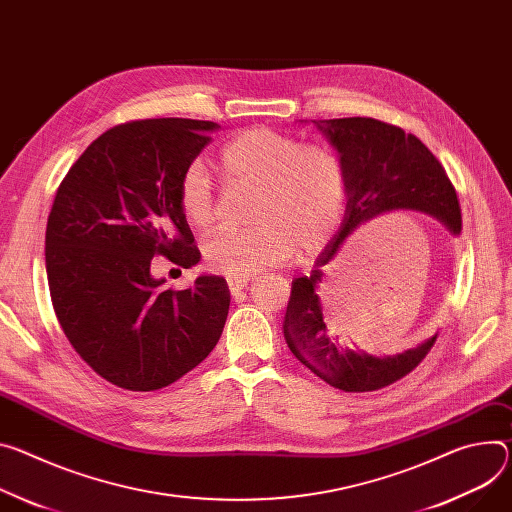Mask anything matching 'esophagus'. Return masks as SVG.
I'll list each match as a JSON object with an SVG mask.
<instances>
[{"label": "esophagus", "instance_id": "esophagus-1", "mask_svg": "<svg viewBox=\"0 0 512 512\" xmlns=\"http://www.w3.org/2000/svg\"><path fill=\"white\" fill-rule=\"evenodd\" d=\"M226 284H228L230 294H239L243 288H247V284H249V277H245V275L226 277Z\"/></svg>", "mask_w": 512, "mask_h": 512}]
</instances>
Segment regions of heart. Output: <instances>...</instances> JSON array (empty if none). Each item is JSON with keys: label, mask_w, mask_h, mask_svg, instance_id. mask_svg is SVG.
Listing matches in <instances>:
<instances>
[{"label": "heart", "mask_w": 512, "mask_h": 512, "mask_svg": "<svg viewBox=\"0 0 512 512\" xmlns=\"http://www.w3.org/2000/svg\"><path fill=\"white\" fill-rule=\"evenodd\" d=\"M228 183L255 185L251 228L216 230L204 241V265L228 277L314 255L337 232L349 196L347 167L324 143H302L275 128H249L220 149ZM177 204L194 228L214 220V190L202 161H192L177 183Z\"/></svg>", "instance_id": "1"}]
</instances>
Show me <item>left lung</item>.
I'll use <instances>...</instances> for the list:
<instances>
[{"instance_id": "1", "label": "left lung", "mask_w": 512, "mask_h": 512, "mask_svg": "<svg viewBox=\"0 0 512 512\" xmlns=\"http://www.w3.org/2000/svg\"><path fill=\"white\" fill-rule=\"evenodd\" d=\"M345 161L349 196L345 218L335 239L324 247L310 275L296 277L284 318L290 351L320 380L343 392H376L421 363L437 335L398 355L374 357L351 351L339 339L333 322L322 316L318 292L324 286L322 267L331 263L341 245L371 218L390 210L427 212L453 232H461V208L447 171L421 138L376 118L314 120ZM327 312V310H324Z\"/></svg>"}]
</instances>
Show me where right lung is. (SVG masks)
I'll list each match as a JSON object with an SVG mask.
<instances>
[{
    "instance_id": "1",
    "label": "right lung",
    "mask_w": 512,
    "mask_h": 512,
    "mask_svg": "<svg viewBox=\"0 0 512 512\" xmlns=\"http://www.w3.org/2000/svg\"><path fill=\"white\" fill-rule=\"evenodd\" d=\"M216 122L132 120L106 130L71 165L46 222L53 308L73 349L110 384L153 392L177 382L216 347L228 316L224 277L161 290L155 255L200 261L177 183L210 143Z\"/></svg>"
}]
</instances>
